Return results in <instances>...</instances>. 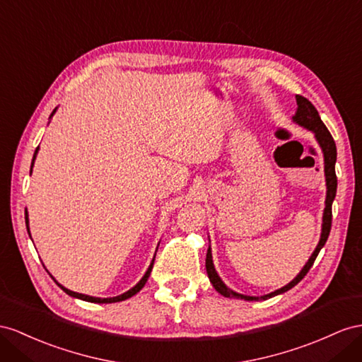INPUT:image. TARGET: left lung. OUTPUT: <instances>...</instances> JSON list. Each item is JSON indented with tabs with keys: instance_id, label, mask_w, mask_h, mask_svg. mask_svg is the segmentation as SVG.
I'll list each match as a JSON object with an SVG mask.
<instances>
[{
	"instance_id": "1",
	"label": "left lung",
	"mask_w": 362,
	"mask_h": 362,
	"mask_svg": "<svg viewBox=\"0 0 362 362\" xmlns=\"http://www.w3.org/2000/svg\"><path fill=\"white\" fill-rule=\"evenodd\" d=\"M296 111H295V116H293V122H296L298 125L310 129V132L315 133V137H317V141L321 146L322 154H324V173H326V185H327V196H326V208H324V216H322V233H321V238H320V243L315 249L312 257L309 258V262L305 263V266L303 267V271L296 275L293 280L286 284L281 289H278L272 293H267L262 298H257V296H247V295H240L234 291H230L229 287L220 280V276L217 275L216 269H214V264H212V255H211V247H208V254H206V272L209 276V281L212 283V286L216 287V291L218 293H221L223 296H228V298H242V300H247V301H254V300H267V298H272V296L278 295V293H283L287 292L289 289H292L293 286L298 284L303 278L308 275V272L310 271V267L313 266L315 258L318 257L321 247L326 245L329 234H330V228H332V203L333 199L337 196V173H335V162H337V145L335 141H333L332 134L329 133L327 127L324 125V122L321 120L320 115L317 108L313 107L312 102L309 99H305L304 96L296 95Z\"/></svg>"
}]
</instances>
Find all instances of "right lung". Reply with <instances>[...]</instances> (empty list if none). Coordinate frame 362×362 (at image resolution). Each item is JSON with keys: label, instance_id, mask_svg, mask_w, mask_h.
Returning <instances> with one entry per match:
<instances>
[{"label": "right lung", "instance_id": "add662e5", "mask_svg": "<svg viewBox=\"0 0 362 362\" xmlns=\"http://www.w3.org/2000/svg\"><path fill=\"white\" fill-rule=\"evenodd\" d=\"M57 110V108H54ZM54 110L52 111V116L54 115ZM36 153H38V148H36V151H35V154H33V162H35V157H36ZM33 162H32V166H33ZM32 173V171H30ZM25 225H27V230H29V217H27V211H25ZM153 264H154V260H153V263L150 264V267H148V271H146V274L142 276V280L139 281L133 289H129L128 292H125V293H122V295H119V296H113V298H96V296H88V295H84V293H78V292H73V291H70V289H67V287H64V286H61L59 283H58V286L61 287V289L66 292V293H69L70 296H75V298H81V300H84V301H90V303H117V301H124V300H127V298H132L133 295H136L139 291L142 289V287L145 286V283H146V280H148V276H150V274H151V269H153Z\"/></svg>", "mask_w": 362, "mask_h": 362}]
</instances>
